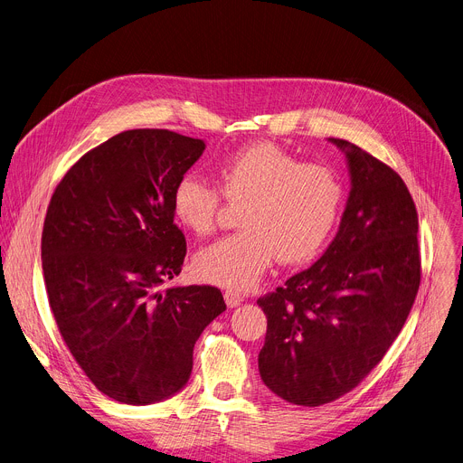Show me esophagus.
<instances>
[{"label":"esophagus","mask_w":463,"mask_h":463,"mask_svg":"<svg viewBox=\"0 0 463 463\" xmlns=\"http://www.w3.org/2000/svg\"><path fill=\"white\" fill-rule=\"evenodd\" d=\"M241 301H243V298L240 296L238 291H232V289H227V291H225V303H227L229 308H236Z\"/></svg>","instance_id":"obj_1"}]
</instances>
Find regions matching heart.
Listing matches in <instances>:
<instances>
[{"label":"heart","mask_w":463,"mask_h":463,"mask_svg":"<svg viewBox=\"0 0 463 463\" xmlns=\"http://www.w3.org/2000/svg\"><path fill=\"white\" fill-rule=\"evenodd\" d=\"M218 188L184 174L172 195L177 222L197 236L214 232L223 199L241 204L240 232L199 250L201 279L232 289L257 284L275 262L310 260L332 232L344 203V183L334 167L301 162L275 144H257L223 158Z\"/></svg>","instance_id":"b5f03b06"}]
</instances>
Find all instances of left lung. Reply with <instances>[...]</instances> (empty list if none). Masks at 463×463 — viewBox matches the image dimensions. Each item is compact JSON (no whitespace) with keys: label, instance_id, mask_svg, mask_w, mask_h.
<instances>
[{"label":"left lung","instance_id":"left-lung-1","mask_svg":"<svg viewBox=\"0 0 463 463\" xmlns=\"http://www.w3.org/2000/svg\"><path fill=\"white\" fill-rule=\"evenodd\" d=\"M351 195L340 231L308 269L257 303L268 317L259 354L280 399L321 406L354 390L399 335L421 284L417 210L401 175L347 140Z\"/></svg>","mask_w":463,"mask_h":463}]
</instances>
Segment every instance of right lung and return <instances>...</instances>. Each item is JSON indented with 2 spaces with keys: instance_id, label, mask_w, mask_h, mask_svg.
<instances>
[{
  "instance_id": "obj_1",
  "label": "right lung",
  "mask_w": 463,
  "mask_h": 463,
  "mask_svg": "<svg viewBox=\"0 0 463 463\" xmlns=\"http://www.w3.org/2000/svg\"><path fill=\"white\" fill-rule=\"evenodd\" d=\"M204 147L167 129L123 131L82 155L48 206L42 269L55 323L92 384L123 404L177 393L201 332L227 308L216 286H164L186 257L174 188Z\"/></svg>"
}]
</instances>
